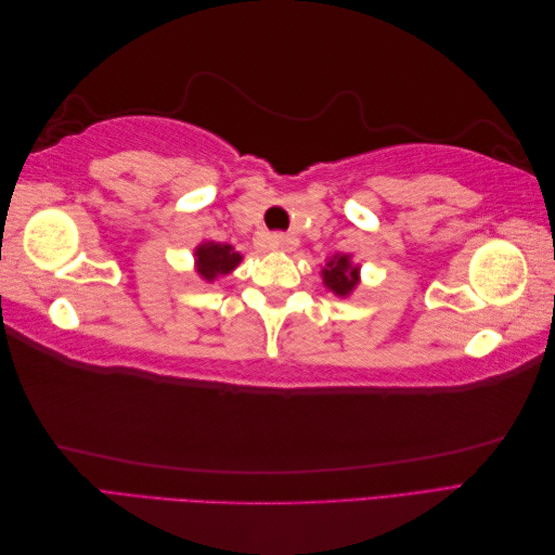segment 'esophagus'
<instances>
[{
	"label": "esophagus",
	"mask_w": 555,
	"mask_h": 555,
	"mask_svg": "<svg viewBox=\"0 0 555 555\" xmlns=\"http://www.w3.org/2000/svg\"><path fill=\"white\" fill-rule=\"evenodd\" d=\"M268 245L282 251H292L298 245V238L292 236V233H271V236H268Z\"/></svg>",
	"instance_id": "34e87169"
}]
</instances>
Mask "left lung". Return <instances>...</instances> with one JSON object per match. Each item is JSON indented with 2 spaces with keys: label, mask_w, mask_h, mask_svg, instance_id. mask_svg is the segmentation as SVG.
Here are the masks:
<instances>
[{
  "label": "left lung",
  "mask_w": 555,
  "mask_h": 555,
  "mask_svg": "<svg viewBox=\"0 0 555 555\" xmlns=\"http://www.w3.org/2000/svg\"><path fill=\"white\" fill-rule=\"evenodd\" d=\"M322 282L331 294L347 298L361 284V266L351 261V255H333L322 266Z\"/></svg>",
  "instance_id": "1"
}]
</instances>
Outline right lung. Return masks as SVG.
I'll return each instance as SVG.
<instances>
[{"label": "right lung", "mask_w": 555, "mask_h": 555, "mask_svg": "<svg viewBox=\"0 0 555 555\" xmlns=\"http://www.w3.org/2000/svg\"><path fill=\"white\" fill-rule=\"evenodd\" d=\"M241 261V251H236L227 243L204 241L194 247V271L208 284H212L217 278L229 275L231 271H236V266Z\"/></svg>", "instance_id": "obj_1"}]
</instances>
